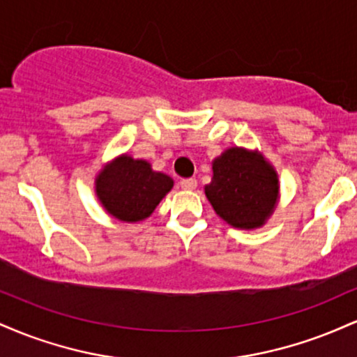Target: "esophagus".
Returning <instances> with one entry per match:
<instances>
[{
    "label": "esophagus",
    "mask_w": 357,
    "mask_h": 357,
    "mask_svg": "<svg viewBox=\"0 0 357 357\" xmlns=\"http://www.w3.org/2000/svg\"><path fill=\"white\" fill-rule=\"evenodd\" d=\"M179 186H181L183 190H188V191H191V190H195L196 186H198V181H196L195 178L181 179V181H179Z\"/></svg>",
    "instance_id": "1"
}]
</instances>
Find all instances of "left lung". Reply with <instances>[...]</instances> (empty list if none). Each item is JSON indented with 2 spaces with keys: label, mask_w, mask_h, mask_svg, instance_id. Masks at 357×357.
<instances>
[{
  "label": "left lung",
  "mask_w": 357,
  "mask_h": 357,
  "mask_svg": "<svg viewBox=\"0 0 357 357\" xmlns=\"http://www.w3.org/2000/svg\"><path fill=\"white\" fill-rule=\"evenodd\" d=\"M204 195L228 225L253 230L265 225L275 210L278 174L257 151L230 147L213 161V178Z\"/></svg>",
  "instance_id": "1"
}]
</instances>
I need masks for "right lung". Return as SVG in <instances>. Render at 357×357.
Here are the masks:
<instances>
[{
    "instance_id": "obj_1",
    "label": "right lung",
    "mask_w": 357,
    "mask_h": 357,
    "mask_svg": "<svg viewBox=\"0 0 357 357\" xmlns=\"http://www.w3.org/2000/svg\"><path fill=\"white\" fill-rule=\"evenodd\" d=\"M173 184L169 176L155 173L144 159L122 154L97 176L96 192L109 215L127 223H136L153 215Z\"/></svg>"
}]
</instances>
